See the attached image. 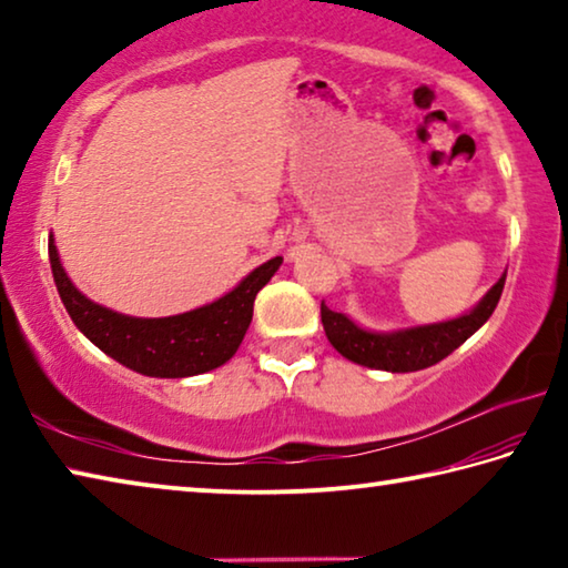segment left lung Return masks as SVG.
<instances>
[{
  "mask_svg": "<svg viewBox=\"0 0 568 568\" xmlns=\"http://www.w3.org/2000/svg\"><path fill=\"white\" fill-rule=\"evenodd\" d=\"M506 273L491 285L470 311L458 318L413 325L398 331H368L348 318L345 313H335L328 305H321V321L328 341L343 358H348L365 368L388 373H413L428 365H436L446 355L454 353L460 343H466L480 325L496 311L498 297L504 293Z\"/></svg>",
  "mask_w": 568,
  "mask_h": 568,
  "instance_id": "left-lung-1",
  "label": "left lung"
}]
</instances>
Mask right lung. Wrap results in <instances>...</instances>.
Returning a JSON list of instances; mask_svg holds the SVG:
<instances>
[{
  "instance_id": "obj_1",
  "label": "right lung",
  "mask_w": 568,
  "mask_h": 568,
  "mask_svg": "<svg viewBox=\"0 0 568 568\" xmlns=\"http://www.w3.org/2000/svg\"><path fill=\"white\" fill-rule=\"evenodd\" d=\"M283 257L257 265L233 291L195 311L168 318H134L110 311L77 291L50 235V265L57 293L80 333L124 368L150 378H187L215 371L233 358L253 321V303L277 273Z\"/></svg>"
}]
</instances>
